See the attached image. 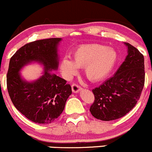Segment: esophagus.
<instances>
[{
	"label": "esophagus",
	"mask_w": 152,
	"mask_h": 152,
	"mask_svg": "<svg viewBox=\"0 0 152 152\" xmlns=\"http://www.w3.org/2000/svg\"><path fill=\"white\" fill-rule=\"evenodd\" d=\"M81 89H82V88L80 86L77 85V84L74 83L72 85V90L73 93H78Z\"/></svg>",
	"instance_id": "esophagus-1"
}]
</instances>
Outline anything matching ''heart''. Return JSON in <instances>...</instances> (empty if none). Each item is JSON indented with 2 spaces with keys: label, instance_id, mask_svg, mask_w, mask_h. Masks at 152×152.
I'll list each match as a JSON object with an SVG mask.
<instances>
[{
  "label": "heart",
  "instance_id": "heart-1",
  "mask_svg": "<svg viewBox=\"0 0 152 152\" xmlns=\"http://www.w3.org/2000/svg\"><path fill=\"white\" fill-rule=\"evenodd\" d=\"M73 60L64 57L60 68L67 78L78 72L84 67V74L91 82H99L107 77L116 65L118 55L114 48L100 44H88L77 47L74 52Z\"/></svg>",
  "mask_w": 152,
  "mask_h": 152
}]
</instances>
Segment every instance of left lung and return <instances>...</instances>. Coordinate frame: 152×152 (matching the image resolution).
Wrapping results in <instances>:
<instances>
[{
    "instance_id": "8db88e82",
    "label": "left lung",
    "mask_w": 152,
    "mask_h": 152,
    "mask_svg": "<svg viewBox=\"0 0 152 152\" xmlns=\"http://www.w3.org/2000/svg\"><path fill=\"white\" fill-rule=\"evenodd\" d=\"M127 56L114 75L92 90L94 102L90 107L94 117L113 121L124 116L137 104L144 86V58L126 43Z\"/></svg>"
}]
</instances>
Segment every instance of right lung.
Listing matches in <instances>:
<instances>
[{
    "label": "right lung",
    "mask_w": 152,
    "mask_h": 152,
    "mask_svg": "<svg viewBox=\"0 0 152 152\" xmlns=\"http://www.w3.org/2000/svg\"><path fill=\"white\" fill-rule=\"evenodd\" d=\"M61 38L37 40L26 44L9 61L7 89L14 105L28 119L37 124H50L62 113L72 88L53 71L58 69V47ZM37 62L44 67L43 75L29 82L19 72L25 65Z\"/></svg>",
    "instance_id": "right-lung-1"
}]
</instances>
